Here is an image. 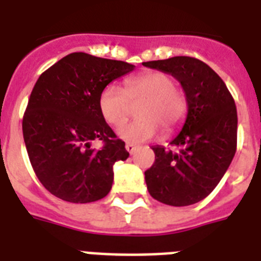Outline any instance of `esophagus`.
<instances>
[{
  "mask_svg": "<svg viewBox=\"0 0 261 261\" xmlns=\"http://www.w3.org/2000/svg\"><path fill=\"white\" fill-rule=\"evenodd\" d=\"M126 150L130 153V154H133L135 150H137V145H134V143H126Z\"/></svg>",
  "mask_w": 261,
  "mask_h": 261,
  "instance_id": "esophagus-1",
  "label": "esophagus"
}]
</instances>
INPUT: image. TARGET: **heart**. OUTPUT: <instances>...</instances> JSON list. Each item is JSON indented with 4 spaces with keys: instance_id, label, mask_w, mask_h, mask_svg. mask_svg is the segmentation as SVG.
Returning <instances> with one entry per match:
<instances>
[{
    "instance_id": "1",
    "label": "heart",
    "mask_w": 261,
    "mask_h": 261,
    "mask_svg": "<svg viewBox=\"0 0 261 261\" xmlns=\"http://www.w3.org/2000/svg\"><path fill=\"white\" fill-rule=\"evenodd\" d=\"M141 101L140 103L139 101ZM140 104L138 119L118 128L127 142L138 143L153 138L159 126L164 134L176 130L187 114L186 96L176 89V81L161 71H149L124 81V89L107 85L98 96V108L111 126H119L130 112V104Z\"/></svg>"
}]
</instances>
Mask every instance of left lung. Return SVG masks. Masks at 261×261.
<instances>
[{"label": "left lung", "mask_w": 261, "mask_h": 261, "mask_svg": "<svg viewBox=\"0 0 261 261\" xmlns=\"http://www.w3.org/2000/svg\"><path fill=\"white\" fill-rule=\"evenodd\" d=\"M173 75L186 93V122L171 145L153 146L155 161L145 172L149 194L169 206H190L208 196L230 165L237 147V110L222 79L202 61L173 57L143 63Z\"/></svg>", "instance_id": "1"}]
</instances>
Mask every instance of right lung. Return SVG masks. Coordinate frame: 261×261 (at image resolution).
<instances>
[{
    "label": "right lung",
    "instance_id": "right-lung-1",
    "mask_svg": "<svg viewBox=\"0 0 261 261\" xmlns=\"http://www.w3.org/2000/svg\"><path fill=\"white\" fill-rule=\"evenodd\" d=\"M134 65L73 53L47 69L35 84L22 118V135L35 173L44 188L71 203L108 195L114 164L128 151L98 108V96ZM94 139L105 145L90 147Z\"/></svg>",
    "mask_w": 261,
    "mask_h": 261
}]
</instances>
